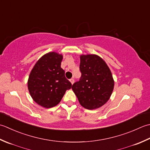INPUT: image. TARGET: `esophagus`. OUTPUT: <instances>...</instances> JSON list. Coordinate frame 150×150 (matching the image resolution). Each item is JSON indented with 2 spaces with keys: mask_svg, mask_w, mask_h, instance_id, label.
I'll list each match as a JSON object with an SVG mask.
<instances>
[{
  "mask_svg": "<svg viewBox=\"0 0 150 150\" xmlns=\"http://www.w3.org/2000/svg\"><path fill=\"white\" fill-rule=\"evenodd\" d=\"M70 81H71V83L72 84H73V83H74V79H73V78L70 79Z\"/></svg>",
  "mask_w": 150,
  "mask_h": 150,
  "instance_id": "34e87169",
  "label": "esophagus"
}]
</instances>
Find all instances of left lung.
I'll list each match as a JSON object with an SVG mask.
<instances>
[{"label": "left lung", "instance_id": "obj_1", "mask_svg": "<svg viewBox=\"0 0 150 150\" xmlns=\"http://www.w3.org/2000/svg\"><path fill=\"white\" fill-rule=\"evenodd\" d=\"M80 79L72 88L80 104L89 110L108 102L114 88V80L105 62L96 55L80 56Z\"/></svg>", "mask_w": 150, "mask_h": 150}]
</instances>
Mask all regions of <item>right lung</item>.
Segmentation results:
<instances>
[{"label": "right lung", "mask_w": 150, "mask_h": 150, "mask_svg": "<svg viewBox=\"0 0 150 150\" xmlns=\"http://www.w3.org/2000/svg\"><path fill=\"white\" fill-rule=\"evenodd\" d=\"M62 55L50 52L38 60L30 74L28 87L33 100L46 108L56 106L72 85L61 68Z\"/></svg>", "instance_id": "right-lung-1"}]
</instances>
